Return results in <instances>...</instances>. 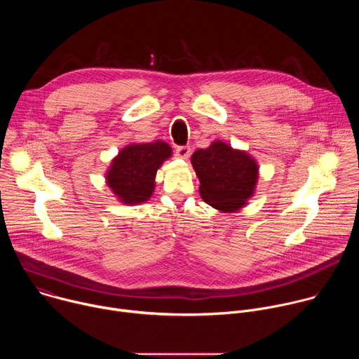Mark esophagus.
<instances>
[{
	"label": "esophagus",
	"mask_w": 359,
	"mask_h": 359,
	"mask_svg": "<svg viewBox=\"0 0 359 359\" xmlns=\"http://www.w3.org/2000/svg\"><path fill=\"white\" fill-rule=\"evenodd\" d=\"M190 151H191L190 146H179L176 149V156L180 158V159H189Z\"/></svg>",
	"instance_id": "1"
}]
</instances>
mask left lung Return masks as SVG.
<instances>
[{"label":"left lung","mask_w":359,"mask_h":359,"mask_svg":"<svg viewBox=\"0 0 359 359\" xmlns=\"http://www.w3.org/2000/svg\"><path fill=\"white\" fill-rule=\"evenodd\" d=\"M191 165L200 179V196L215 209L236 212L252 196L259 177L255 161L245 151L213 142L193 153Z\"/></svg>","instance_id":"8db88e82"}]
</instances>
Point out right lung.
I'll list each match as a JSON object with an SVG mask.
<instances>
[{"label": "right lung", "instance_id": "add662e5", "mask_svg": "<svg viewBox=\"0 0 359 359\" xmlns=\"http://www.w3.org/2000/svg\"><path fill=\"white\" fill-rule=\"evenodd\" d=\"M170 155L172 147L161 140L129 144L114 159L107 175L108 186L122 203H143L155 189L158 169Z\"/></svg>", "mask_w": 359, "mask_h": 359}]
</instances>
